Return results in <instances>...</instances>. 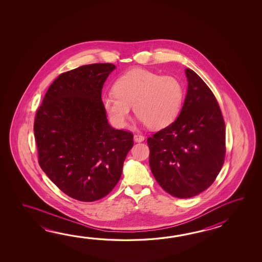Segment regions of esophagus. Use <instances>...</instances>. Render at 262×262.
Instances as JSON below:
<instances>
[{"label": "esophagus", "instance_id": "esophagus-1", "mask_svg": "<svg viewBox=\"0 0 262 262\" xmlns=\"http://www.w3.org/2000/svg\"><path fill=\"white\" fill-rule=\"evenodd\" d=\"M144 137L142 135H135L134 136V140L136 142H142V141H144Z\"/></svg>", "mask_w": 262, "mask_h": 262}]
</instances>
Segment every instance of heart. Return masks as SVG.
Wrapping results in <instances>:
<instances>
[{
    "label": "heart",
    "mask_w": 262,
    "mask_h": 262,
    "mask_svg": "<svg viewBox=\"0 0 262 262\" xmlns=\"http://www.w3.org/2000/svg\"><path fill=\"white\" fill-rule=\"evenodd\" d=\"M113 93L102 98V105L118 127L126 126L132 106L140 123L151 129L167 127L178 116L184 97L183 85L177 78L142 68L118 78Z\"/></svg>",
    "instance_id": "obj_1"
}]
</instances>
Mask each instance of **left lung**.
I'll list each match as a JSON object with an SVG mask.
<instances>
[{
    "instance_id": "obj_1",
    "label": "left lung",
    "mask_w": 262,
    "mask_h": 262,
    "mask_svg": "<svg viewBox=\"0 0 262 262\" xmlns=\"http://www.w3.org/2000/svg\"><path fill=\"white\" fill-rule=\"evenodd\" d=\"M188 85L179 117L149 138L150 167L168 194L188 199L206 190L217 177L226 154L222 113L201 77L185 69Z\"/></svg>"
}]
</instances>
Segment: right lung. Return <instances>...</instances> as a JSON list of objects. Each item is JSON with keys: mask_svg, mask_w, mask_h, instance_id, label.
<instances>
[{"mask_svg": "<svg viewBox=\"0 0 262 262\" xmlns=\"http://www.w3.org/2000/svg\"><path fill=\"white\" fill-rule=\"evenodd\" d=\"M112 63H93L62 73L45 95L34 131L41 168L77 201L106 196L118 184L133 134L112 127L102 89Z\"/></svg>", "mask_w": 262, "mask_h": 262, "instance_id": "add662e5", "label": "right lung"}]
</instances>
